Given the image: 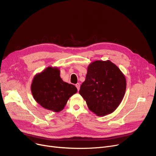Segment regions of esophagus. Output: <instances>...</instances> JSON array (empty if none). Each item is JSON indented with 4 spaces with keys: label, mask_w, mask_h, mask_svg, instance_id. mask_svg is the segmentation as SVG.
I'll return each instance as SVG.
<instances>
[{
    "label": "esophagus",
    "mask_w": 156,
    "mask_h": 156,
    "mask_svg": "<svg viewBox=\"0 0 156 156\" xmlns=\"http://www.w3.org/2000/svg\"><path fill=\"white\" fill-rule=\"evenodd\" d=\"M75 86H76V87L77 88V89H78V90H80V83H76V84L75 85Z\"/></svg>",
    "instance_id": "esophagus-1"
}]
</instances>
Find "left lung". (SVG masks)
I'll use <instances>...</instances> for the list:
<instances>
[{"mask_svg":"<svg viewBox=\"0 0 156 156\" xmlns=\"http://www.w3.org/2000/svg\"><path fill=\"white\" fill-rule=\"evenodd\" d=\"M126 88L125 75L110 61H95L89 64L80 94L88 109L98 116L114 112L123 99Z\"/></svg>","mask_w":156,"mask_h":156,"instance_id":"obj_1","label":"left lung"}]
</instances>
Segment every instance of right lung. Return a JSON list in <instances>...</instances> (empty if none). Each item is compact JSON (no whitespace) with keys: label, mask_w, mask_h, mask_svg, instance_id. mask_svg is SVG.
Listing matches in <instances>:
<instances>
[{"label":"right lung","mask_w":156,"mask_h":156,"mask_svg":"<svg viewBox=\"0 0 156 156\" xmlns=\"http://www.w3.org/2000/svg\"><path fill=\"white\" fill-rule=\"evenodd\" d=\"M31 90L42 107L58 112L64 109L69 97L77 92V88L62 81L58 68L50 66L35 76Z\"/></svg>","instance_id":"1"}]
</instances>
